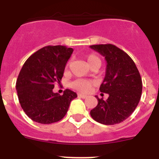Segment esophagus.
Returning <instances> with one entry per match:
<instances>
[{"mask_svg":"<svg viewBox=\"0 0 159 159\" xmlns=\"http://www.w3.org/2000/svg\"><path fill=\"white\" fill-rule=\"evenodd\" d=\"M78 96L80 97V98H82V99H86L87 97H88L86 95H83V94H80V93L78 94Z\"/></svg>","mask_w":159,"mask_h":159,"instance_id":"34e87169","label":"esophagus"}]
</instances>
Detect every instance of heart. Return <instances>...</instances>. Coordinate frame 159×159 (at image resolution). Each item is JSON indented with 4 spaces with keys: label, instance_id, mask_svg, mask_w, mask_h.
I'll list each match as a JSON object with an SVG mask.
<instances>
[{
    "label": "heart",
    "instance_id": "b5f03b06",
    "mask_svg": "<svg viewBox=\"0 0 159 159\" xmlns=\"http://www.w3.org/2000/svg\"><path fill=\"white\" fill-rule=\"evenodd\" d=\"M86 59L88 64H89L91 67H95V66L99 67H100L101 60L97 55L92 53V54L88 55L86 57ZM69 62L67 63V67L69 66ZM92 85H93V82L92 81L88 80H84V79H77V80H74L71 84V88L77 90L79 92H84V93H86V92H89Z\"/></svg>",
    "mask_w": 159,
    "mask_h": 159
}]
</instances>
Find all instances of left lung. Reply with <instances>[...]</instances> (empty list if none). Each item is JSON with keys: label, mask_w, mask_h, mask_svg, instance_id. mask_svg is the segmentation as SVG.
<instances>
[{"label": "left lung", "mask_w": 159, "mask_h": 159, "mask_svg": "<svg viewBox=\"0 0 159 159\" xmlns=\"http://www.w3.org/2000/svg\"><path fill=\"white\" fill-rule=\"evenodd\" d=\"M90 48L105 57L106 75L99 91L109 95L107 100L95 96L98 104L91 111V116L102 124L122 123L139 102L143 90L139 71L133 60L116 45L95 44Z\"/></svg>", "instance_id": "left-lung-1"}]
</instances>
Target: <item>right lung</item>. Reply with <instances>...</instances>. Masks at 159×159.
Instances as JSON below:
<instances>
[{
  "label": "right lung",
  "mask_w": 159,
  "mask_h": 159,
  "mask_svg": "<svg viewBox=\"0 0 159 159\" xmlns=\"http://www.w3.org/2000/svg\"><path fill=\"white\" fill-rule=\"evenodd\" d=\"M71 48L48 45L42 48L25 61L16 80L20 104L32 120L50 124L63 119L70 102L77 94L66 89L62 95L54 93L55 84H60Z\"/></svg>",
  "instance_id": "right-lung-1"
}]
</instances>
